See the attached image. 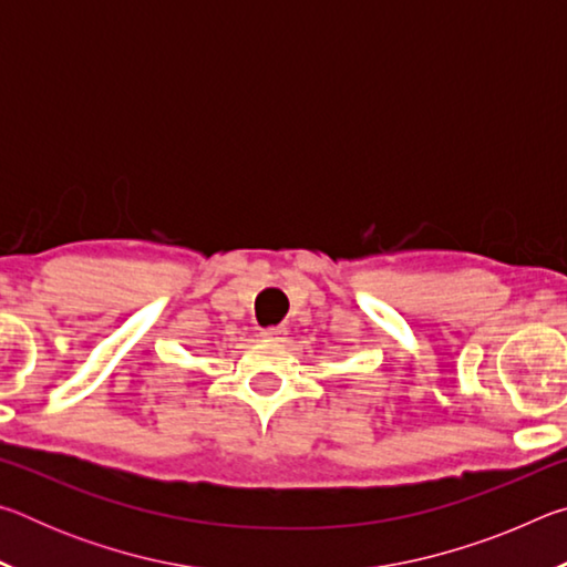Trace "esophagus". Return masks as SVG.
<instances>
[{
	"label": "esophagus",
	"instance_id": "obj_1",
	"mask_svg": "<svg viewBox=\"0 0 567 567\" xmlns=\"http://www.w3.org/2000/svg\"><path fill=\"white\" fill-rule=\"evenodd\" d=\"M285 334H287V328H282V324H272V328H265L260 332V338L265 342H282Z\"/></svg>",
	"mask_w": 567,
	"mask_h": 567
}]
</instances>
